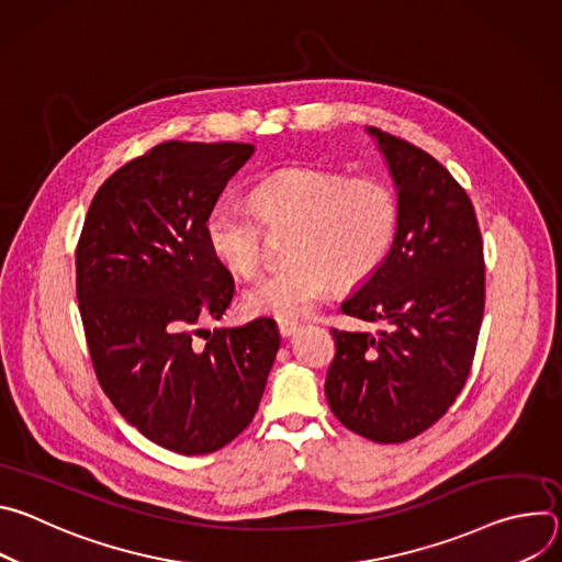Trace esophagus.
<instances>
[{
	"mask_svg": "<svg viewBox=\"0 0 562 562\" xmlns=\"http://www.w3.org/2000/svg\"><path fill=\"white\" fill-rule=\"evenodd\" d=\"M278 331L282 338H291L297 331V325L291 323V319H278Z\"/></svg>",
	"mask_w": 562,
	"mask_h": 562,
	"instance_id": "obj_1",
	"label": "esophagus"
}]
</instances>
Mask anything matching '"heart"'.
<instances>
[{"label":"heart","mask_w":562,"mask_h":562,"mask_svg":"<svg viewBox=\"0 0 562 562\" xmlns=\"http://www.w3.org/2000/svg\"><path fill=\"white\" fill-rule=\"evenodd\" d=\"M271 233H291L286 269L245 291L256 315L297 319L325 300L331 284L351 289L384 262L397 231L395 193L380 180L291 167L260 180L251 204L222 198L204 220L206 247L237 276H254L267 256Z\"/></svg>","instance_id":"b5f03b06"}]
</instances>
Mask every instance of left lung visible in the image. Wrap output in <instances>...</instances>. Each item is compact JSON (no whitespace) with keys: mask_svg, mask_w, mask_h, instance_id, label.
I'll return each mask as SVG.
<instances>
[{"mask_svg":"<svg viewBox=\"0 0 562 562\" xmlns=\"http://www.w3.org/2000/svg\"><path fill=\"white\" fill-rule=\"evenodd\" d=\"M397 195V231L378 271L342 302L382 323L338 331L325 393L336 418L373 442H405L462 391L485 311V260L464 189L423 148L367 126Z\"/></svg>","mask_w":562,"mask_h":562,"instance_id":"left-lung-1","label":"left lung"}]
</instances>
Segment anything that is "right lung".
<instances>
[{
  "instance_id": "1",
  "label": "right lung",
  "mask_w": 562,
  "mask_h": 562,
  "mask_svg": "<svg viewBox=\"0 0 562 562\" xmlns=\"http://www.w3.org/2000/svg\"><path fill=\"white\" fill-rule=\"evenodd\" d=\"M254 153L239 142L155 146L100 187L75 251L104 393L142 436L184 456L217 451L251 425L280 349L271 317L195 340L235 289L204 220Z\"/></svg>"
}]
</instances>
